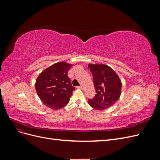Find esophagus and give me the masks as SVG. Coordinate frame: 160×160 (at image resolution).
<instances>
[{
  "mask_svg": "<svg viewBox=\"0 0 160 160\" xmlns=\"http://www.w3.org/2000/svg\"><path fill=\"white\" fill-rule=\"evenodd\" d=\"M77 88H78V89H83V87L82 86V85H80V86H77Z\"/></svg>",
  "mask_w": 160,
  "mask_h": 160,
  "instance_id": "1",
  "label": "esophagus"
}]
</instances>
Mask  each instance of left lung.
<instances>
[{"label":"left lung","instance_id":"8db88e82","mask_svg":"<svg viewBox=\"0 0 160 160\" xmlns=\"http://www.w3.org/2000/svg\"><path fill=\"white\" fill-rule=\"evenodd\" d=\"M88 67L93 77L96 95L88 99L91 107L103 111L115 103L122 93V81L118 75L107 65L89 63Z\"/></svg>","mask_w":160,"mask_h":160}]
</instances>
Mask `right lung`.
<instances>
[{
    "label": "right lung",
    "mask_w": 160,
    "mask_h": 160,
    "mask_svg": "<svg viewBox=\"0 0 160 160\" xmlns=\"http://www.w3.org/2000/svg\"><path fill=\"white\" fill-rule=\"evenodd\" d=\"M72 64L58 62L41 72L35 82V89L41 101L52 109H61L69 103L75 88L67 75Z\"/></svg>",
    "instance_id": "1"
}]
</instances>
